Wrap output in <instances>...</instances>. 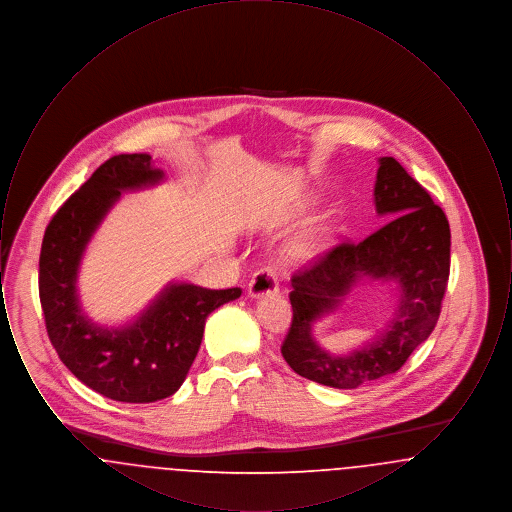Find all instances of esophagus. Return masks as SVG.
Segmentation results:
<instances>
[{
  "label": "esophagus",
  "instance_id": "obj_1",
  "mask_svg": "<svg viewBox=\"0 0 512 512\" xmlns=\"http://www.w3.org/2000/svg\"><path fill=\"white\" fill-rule=\"evenodd\" d=\"M249 295L259 299V297H265L270 293L278 292V280H276V274L270 270V268H261L253 274V278L249 280Z\"/></svg>",
  "mask_w": 512,
  "mask_h": 512
}]
</instances>
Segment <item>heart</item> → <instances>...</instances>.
<instances>
[{"label": "heart", "instance_id": "heart-1", "mask_svg": "<svg viewBox=\"0 0 512 512\" xmlns=\"http://www.w3.org/2000/svg\"><path fill=\"white\" fill-rule=\"evenodd\" d=\"M330 240H332V234H330V230L326 228V226H320L317 228L311 236H309V242H307V247L309 249H322V247H326V245L330 244Z\"/></svg>", "mask_w": 512, "mask_h": 512}]
</instances>
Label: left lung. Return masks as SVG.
I'll use <instances>...</instances> for the list:
<instances>
[{
	"instance_id": "1",
	"label": "left lung",
	"mask_w": 512,
	"mask_h": 512,
	"mask_svg": "<svg viewBox=\"0 0 512 512\" xmlns=\"http://www.w3.org/2000/svg\"><path fill=\"white\" fill-rule=\"evenodd\" d=\"M374 207L386 224L357 244L334 247L292 278V328L282 355L299 376L338 390H355L405 365L432 334L449 278L445 213L393 157L378 159ZM365 279L394 284V311L359 348L330 354L314 340L312 324Z\"/></svg>"
}]
</instances>
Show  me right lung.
Here are the masks:
<instances>
[{
    "label": "right lung",
    "mask_w": 512,
    "mask_h": 512,
    "mask_svg": "<svg viewBox=\"0 0 512 512\" xmlns=\"http://www.w3.org/2000/svg\"><path fill=\"white\" fill-rule=\"evenodd\" d=\"M165 182L147 153L105 161L53 215L40 253V303L49 340L74 376L103 397L153 403L184 384L207 317L242 295L169 282L146 309L121 326L99 324L82 309L78 274L86 247L124 192Z\"/></svg>",
    "instance_id": "add662e5"
}]
</instances>
